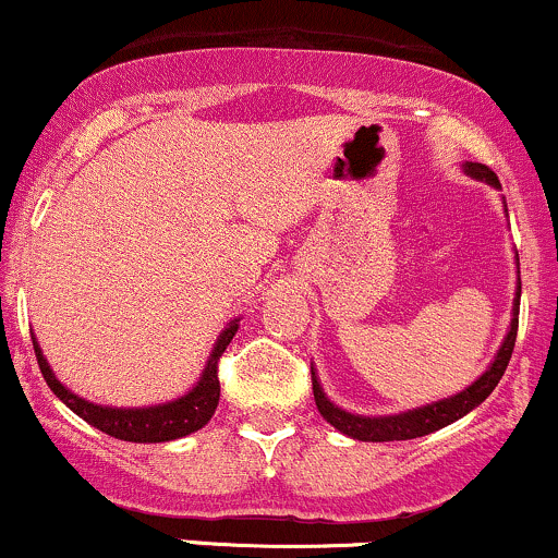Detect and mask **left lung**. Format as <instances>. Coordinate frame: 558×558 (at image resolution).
I'll return each instance as SVG.
<instances>
[{
    "instance_id": "obj_1",
    "label": "left lung",
    "mask_w": 558,
    "mask_h": 558,
    "mask_svg": "<svg viewBox=\"0 0 558 558\" xmlns=\"http://www.w3.org/2000/svg\"><path fill=\"white\" fill-rule=\"evenodd\" d=\"M466 171L471 177H476V180H485L495 187L500 185L498 177H495V171L485 167V163H466ZM519 296H522V289L517 291V307H513L511 330H508L498 357H495L493 365H489V368L482 373V376L476 378L469 389H463L461 395L450 397V400H442V402H434V405L410 410V413L381 415V418H365V415H352V413H347V410L336 408L333 402L323 395L320 384H317L315 373H312V391H315L317 410H320V415L328 421L330 426H336L339 432H344L347 437L363 439V442H397V439H415V437H424V434H432V432H437V428L452 424V421H458L461 415H466L469 410L482 405V402L489 397V391L498 387L508 360H511L513 344H517Z\"/></svg>"
}]
</instances>
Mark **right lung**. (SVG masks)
I'll use <instances>...</instances> for the list:
<instances>
[{"label":"right lung","instance_id":"obj_1","mask_svg":"<svg viewBox=\"0 0 558 558\" xmlns=\"http://www.w3.org/2000/svg\"><path fill=\"white\" fill-rule=\"evenodd\" d=\"M238 330V320L230 323L225 328V333L219 336L217 347H214L209 363H206L204 376H201L198 387L190 395L180 397V400L167 402V405L156 408H100L92 405V402L82 400L73 391H69L63 384L54 378L50 365H47L45 354H41L39 344L34 341L36 363H39L41 376H45L47 387H50L60 400L69 405L78 418H84L87 424L97 426L100 432L110 434L116 439H124V442H169V439H180L185 434L198 432L201 426L209 424L214 410L219 405V357L225 354V349L232 341Z\"/></svg>","mask_w":558,"mask_h":558}]
</instances>
